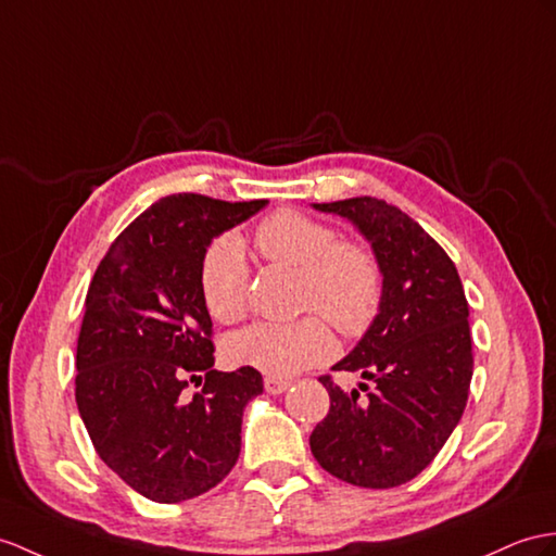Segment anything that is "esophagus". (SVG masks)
I'll return each mask as SVG.
<instances>
[{
	"mask_svg": "<svg viewBox=\"0 0 556 556\" xmlns=\"http://www.w3.org/2000/svg\"><path fill=\"white\" fill-rule=\"evenodd\" d=\"M290 387V382L288 380H282V377H274V375H266L264 377V389L268 391V394H282V391H286Z\"/></svg>",
	"mask_w": 556,
	"mask_h": 556,
	"instance_id": "esophagus-1",
	"label": "esophagus"
}]
</instances>
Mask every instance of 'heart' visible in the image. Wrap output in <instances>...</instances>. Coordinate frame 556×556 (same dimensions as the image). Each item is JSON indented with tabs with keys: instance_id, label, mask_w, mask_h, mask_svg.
Masks as SVG:
<instances>
[{
	"instance_id": "b5f03b06",
	"label": "heart",
	"mask_w": 556,
	"mask_h": 556,
	"mask_svg": "<svg viewBox=\"0 0 556 556\" xmlns=\"http://www.w3.org/2000/svg\"><path fill=\"white\" fill-rule=\"evenodd\" d=\"M254 248L266 262L300 274V306L316 314L294 323H254L236 332L226 344L233 363L288 377L332 356L334 340L324 317L346 337L370 330L384 300V274L370 248L340 240L330 224L292 210L266 216L254 228ZM198 282L214 320L242 318L250 266L236 236L224 233L210 242Z\"/></svg>"
}]
</instances>
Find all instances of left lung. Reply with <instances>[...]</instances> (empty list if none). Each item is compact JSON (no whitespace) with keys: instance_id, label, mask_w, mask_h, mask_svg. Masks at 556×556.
Here are the masks:
<instances>
[{"instance_id":"1","label":"left lung","mask_w":556,"mask_h":556,"mask_svg":"<svg viewBox=\"0 0 556 556\" xmlns=\"http://www.w3.org/2000/svg\"><path fill=\"white\" fill-rule=\"evenodd\" d=\"M340 214L370 242L384 274V300L370 330L332 370L372 382L344 391L323 375L330 410L311 453L332 477L361 489L415 479L465 413L473 370L469 306L451 256L408 214L377 198L314 205Z\"/></svg>"}]
</instances>
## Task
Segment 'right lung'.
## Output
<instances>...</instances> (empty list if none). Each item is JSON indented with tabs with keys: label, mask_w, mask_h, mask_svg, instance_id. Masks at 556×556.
<instances>
[{
	"label": "right lung",
	"mask_w": 556,
	"mask_h": 556,
	"mask_svg": "<svg viewBox=\"0 0 556 556\" xmlns=\"http://www.w3.org/2000/svg\"><path fill=\"white\" fill-rule=\"evenodd\" d=\"M266 202L162 198L115 238L93 274L77 340V410L103 463L153 503L207 493L240 455L242 410L264 382L248 365L212 368L198 274L212 238ZM191 381L203 389L188 397Z\"/></svg>",
	"instance_id": "right-lung-1"
}]
</instances>
